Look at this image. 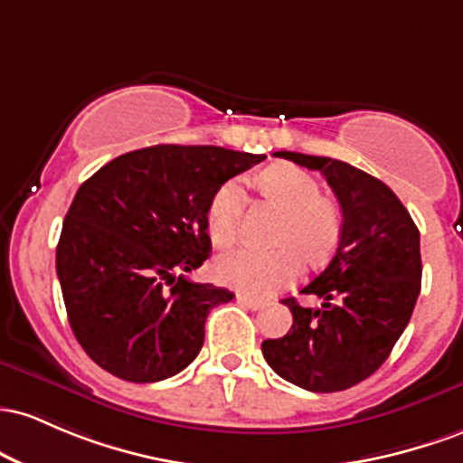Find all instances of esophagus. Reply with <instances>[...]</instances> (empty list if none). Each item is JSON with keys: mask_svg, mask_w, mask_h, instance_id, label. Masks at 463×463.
<instances>
[{"mask_svg": "<svg viewBox=\"0 0 463 463\" xmlns=\"http://www.w3.org/2000/svg\"><path fill=\"white\" fill-rule=\"evenodd\" d=\"M236 301H238V304L247 306V308H251V310H260V308H264V301L249 298V295H245V293H238V295H236Z\"/></svg>", "mask_w": 463, "mask_h": 463, "instance_id": "esophagus-1", "label": "esophagus"}]
</instances>
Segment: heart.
Returning a JSON list of instances; mask_svg holds the SVG:
<instances>
[{"label":"heart","instance_id":"heart-1","mask_svg":"<svg viewBox=\"0 0 463 463\" xmlns=\"http://www.w3.org/2000/svg\"><path fill=\"white\" fill-rule=\"evenodd\" d=\"M256 185L269 205L282 212L273 233L271 251L238 249L214 262L221 284L251 298H269L301 275L304 257L321 267L335 256L344 236V212L330 196L321 194L319 181L293 164H273L258 175ZM245 190L241 181H227L207 205V232L218 249L232 247L241 236Z\"/></svg>","mask_w":463,"mask_h":463}]
</instances>
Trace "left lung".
<instances>
[{"mask_svg": "<svg viewBox=\"0 0 463 463\" xmlns=\"http://www.w3.org/2000/svg\"><path fill=\"white\" fill-rule=\"evenodd\" d=\"M278 157L319 170L344 212L335 256L304 295L319 308L284 299L293 326L262 341V354L284 381L317 393L344 392L372 376L393 350L420 295V232L389 185L330 157L279 150Z\"/></svg>", "mask_w": 463, "mask_h": 463, "instance_id": "1", "label": "left lung"}]
</instances>
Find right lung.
<instances>
[{"mask_svg":"<svg viewBox=\"0 0 463 463\" xmlns=\"http://www.w3.org/2000/svg\"><path fill=\"white\" fill-rule=\"evenodd\" d=\"M262 159L159 144L119 155L78 188L56 275L74 336L102 370L157 383L194 361L210 310L233 299L232 290L185 278L210 258L207 205Z\"/></svg>","mask_w":463,"mask_h":463,"instance_id":"add662e5","label":"right lung"}]
</instances>
